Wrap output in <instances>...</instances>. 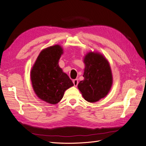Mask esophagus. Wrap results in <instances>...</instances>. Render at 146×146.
Wrapping results in <instances>:
<instances>
[{
    "instance_id": "34e87169",
    "label": "esophagus",
    "mask_w": 146,
    "mask_h": 146,
    "mask_svg": "<svg viewBox=\"0 0 146 146\" xmlns=\"http://www.w3.org/2000/svg\"><path fill=\"white\" fill-rule=\"evenodd\" d=\"M73 83H74L75 86H77L78 85V79H74V80H73Z\"/></svg>"
}]
</instances>
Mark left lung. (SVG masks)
I'll return each mask as SVG.
<instances>
[{"label": "left lung", "instance_id": "obj_1", "mask_svg": "<svg viewBox=\"0 0 146 146\" xmlns=\"http://www.w3.org/2000/svg\"><path fill=\"white\" fill-rule=\"evenodd\" d=\"M83 62V80L78 88L86 101L94 103L107 96L113 84V76L108 60L100 53L90 52L85 56Z\"/></svg>", "mask_w": 146, "mask_h": 146}]
</instances>
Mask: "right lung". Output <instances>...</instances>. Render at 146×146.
<instances>
[{
  "label": "right lung",
  "instance_id": "1",
  "mask_svg": "<svg viewBox=\"0 0 146 146\" xmlns=\"http://www.w3.org/2000/svg\"><path fill=\"white\" fill-rule=\"evenodd\" d=\"M63 50L60 45L44 48L31 70V81L35 94L48 104L58 103L65 91L74 86L72 80L58 65Z\"/></svg>",
  "mask_w": 146,
  "mask_h": 146
}]
</instances>
